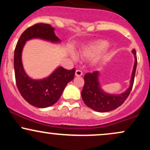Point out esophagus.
I'll list each match as a JSON object with an SVG mask.
<instances>
[{
  "mask_svg": "<svg viewBox=\"0 0 150 150\" xmlns=\"http://www.w3.org/2000/svg\"><path fill=\"white\" fill-rule=\"evenodd\" d=\"M82 72L80 70H77L76 71H75V76L77 77H80V76H82Z\"/></svg>",
  "mask_w": 150,
  "mask_h": 150,
  "instance_id": "34e87169",
  "label": "esophagus"
}]
</instances>
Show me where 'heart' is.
Returning <instances> with one entry per match:
<instances>
[{
	"label": "heart",
	"mask_w": 150,
	"mask_h": 150,
	"mask_svg": "<svg viewBox=\"0 0 150 150\" xmlns=\"http://www.w3.org/2000/svg\"><path fill=\"white\" fill-rule=\"evenodd\" d=\"M108 46V42L106 40H95L94 42H92L89 44H87V45L84 46L79 51V55L82 58H91L93 57L94 56L97 55V53H99L100 51H102L103 49H104L105 48H106ZM70 56L74 61H76L77 60V56L74 53H70ZM107 56V52H106V50H104V51L101 52L100 54L98 55L96 58H94V59L93 60V63H97L98 62L102 61Z\"/></svg>",
	"instance_id": "obj_1"
}]
</instances>
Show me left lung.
Returning a JSON list of instances; mask_svg holds the SVG:
<instances>
[{
    "instance_id": "8db88e82",
    "label": "left lung",
    "mask_w": 150,
    "mask_h": 150,
    "mask_svg": "<svg viewBox=\"0 0 150 150\" xmlns=\"http://www.w3.org/2000/svg\"><path fill=\"white\" fill-rule=\"evenodd\" d=\"M132 53L135 57V63L130 80V86L121 94H108L104 92L101 87L99 81V71L86 74L84 77L85 85L82 91V98L88 107L98 112L103 113L113 111L123 104L132 90L137 68L135 50L132 49Z\"/></svg>"
}]
</instances>
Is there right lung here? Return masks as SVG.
Returning a JSON list of instances; mask_svg holds the SVG:
<instances>
[{
	"label": "right lung",
	"mask_w": 150,
	"mask_h": 150,
	"mask_svg": "<svg viewBox=\"0 0 150 150\" xmlns=\"http://www.w3.org/2000/svg\"><path fill=\"white\" fill-rule=\"evenodd\" d=\"M48 24L39 23L29 27L20 36L14 53V68L17 87L22 97L29 104L38 108H46L57 102L70 81L75 76V68L65 69L59 66L49 76L34 80L25 73L22 62V53L25 43L32 39H40L54 44L61 42Z\"/></svg>",
	"instance_id": "1"
}]
</instances>
